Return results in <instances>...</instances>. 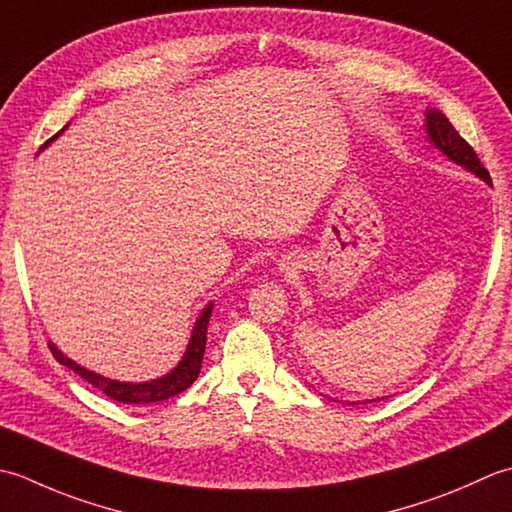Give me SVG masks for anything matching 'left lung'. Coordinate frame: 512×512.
<instances>
[{
	"mask_svg": "<svg viewBox=\"0 0 512 512\" xmlns=\"http://www.w3.org/2000/svg\"><path fill=\"white\" fill-rule=\"evenodd\" d=\"M426 132H429V139L435 148L442 150L448 159L462 165L468 172H475L486 183H493L482 161L477 159L475 150L460 137V132L453 128V123L440 110H426Z\"/></svg>",
	"mask_w": 512,
	"mask_h": 512,
	"instance_id": "1",
	"label": "left lung"
}]
</instances>
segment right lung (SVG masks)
Wrapping results in <instances>:
<instances>
[{"label":"right lung","mask_w":512,"mask_h":512,"mask_svg":"<svg viewBox=\"0 0 512 512\" xmlns=\"http://www.w3.org/2000/svg\"><path fill=\"white\" fill-rule=\"evenodd\" d=\"M52 139H57V134ZM50 139V141H52ZM50 141H46L44 145H48ZM212 302L203 309V314L198 316L190 344H187V351L183 360L176 364V369H172L168 375H163L159 380L152 382H141V384H130V382H117L110 378H103L99 373H92L88 369L79 367L77 362H72L68 356H64L55 344L48 342V347L64 367L72 369L77 375H81L83 380H88L92 387L103 391L108 398L123 402V404H152V402H161L174 398V395L183 393L187 387H192V382L198 378L201 373V362H203V353H205V342H207V322H210L212 316Z\"/></svg>","instance_id":"obj_1"}]
</instances>
